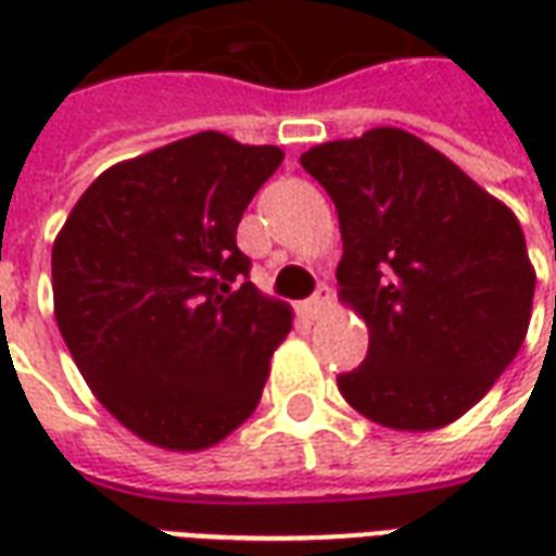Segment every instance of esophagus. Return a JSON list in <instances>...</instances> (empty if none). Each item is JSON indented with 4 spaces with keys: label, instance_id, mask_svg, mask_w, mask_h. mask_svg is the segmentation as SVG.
Returning a JSON list of instances; mask_svg holds the SVG:
<instances>
[{
    "label": "esophagus",
    "instance_id": "34e87169",
    "mask_svg": "<svg viewBox=\"0 0 556 556\" xmlns=\"http://www.w3.org/2000/svg\"><path fill=\"white\" fill-rule=\"evenodd\" d=\"M301 309H303V315H306V318H313V321L325 318V315L330 313V291L318 289L313 298H309V301L303 303Z\"/></svg>",
    "mask_w": 556,
    "mask_h": 556
}]
</instances>
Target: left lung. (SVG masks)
I'll list each match as a JSON object with an SVG mask.
<instances>
[{
    "label": "left lung",
    "mask_w": 556,
    "mask_h": 556,
    "mask_svg": "<svg viewBox=\"0 0 556 556\" xmlns=\"http://www.w3.org/2000/svg\"><path fill=\"white\" fill-rule=\"evenodd\" d=\"M301 166L337 205L339 301L369 327L339 393L384 429L450 426L530 327L536 270L513 207L402 127L313 146Z\"/></svg>",
    "instance_id": "1"
}]
</instances>
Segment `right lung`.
<instances>
[{
  "mask_svg": "<svg viewBox=\"0 0 556 556\" xmlns=\"http://www.w3.org/2000/svg\"><path fill=\"white\" fill-rule=\"evenodd\" d=\"M282 157L202 130L101 172L55 235V325L94 399L151 446L207 450L262 399L291 306L247 279L235 235Z\"/></svg>",
  "mask_w": 556,
  "mask_h": 556,
  "instance_id": "add662e5",
  "label": "right lung"
}]
</instances>
